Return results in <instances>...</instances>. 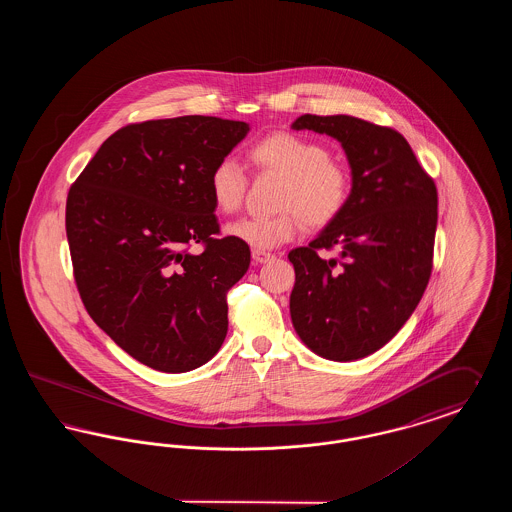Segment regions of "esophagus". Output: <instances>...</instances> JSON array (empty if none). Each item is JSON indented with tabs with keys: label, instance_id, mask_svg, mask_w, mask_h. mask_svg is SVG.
I'll list each match as a JSON object with an SVG mask.
<instances>
[{
	"label": "esophagus",
	"instance_id": "obj_1",
	"mask_svg": "<svg viewBox=\"0 0 512 512\" xmlns=\"http://www.w3.org/2000/svg\"><path fill=\"white\" fill-rule=\"evenodd\" d=\"M251 257H253V261H255V263H261V265L274 259V255H272V253H268V251H259V249H253V251H251Z\"/></svg>",
	"mask_w": 512,
	"mask_h": 512
}]
</instances>
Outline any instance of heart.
I'll list each match as a JSON object with an SVG mask.
<instances>
[{"instance_id":"b5f03b06","label":"heart","mask_w":512,"mask_h":512,"mask_svg":"<svg viewBox=\"0 0 512 512\" xmlns=\"http://www.w3.org/2000/svg\"><path fill=\"white\" fill-rule=\"evenodd\" d=\"M251 159L261 171L284 178L274 217H245L226 224L236 242L265 251L293 240L303 220L320 228L338 219L349 201V176L322 144L290 132H276L257 142ZM247 178L240 163L222 157L209 174V194L220 213L230 215L244 201Z\"/></svg>"}]
</instances>
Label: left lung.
Instances as JSON below:
<instances>
[{
    "mask_svg": "<svg viewBox=\"0 0 512 512\" xmlns=\"http://www.w3.org/2000/svg\"><path fill=\"white\" fill-rule=\"evenodd\" d=\"M293 130L340 142L351 192L340 217L288 259L293 328L318 357L349 363L372 355L413 315L432 272L438 224L434 180L395 130L349 115H303ZM339 249L336 260L318 248Z\"/></svg>",
    "mask_w": 512,
    "mask_h": 512,
    "instance_id": "left-lung-1",
    "label": "left lung"
}]
</instances>
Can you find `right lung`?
Wrapping results in <instances>:
<instances>
[{
	"instance_id": "1",
	"label": "right lung",
	"mask_w": 512,
	"mask_h": 512,
	"mask_svg": "<svg viewBox=\"0 0 512 512\" xmlns=\"http://www.w3.org/2000/svg\"><path fill=\"white\" fill-rule=\"evenodd\" d=\"M249 124L188 115L109 136L67 197L74 280L88 315L159 372L209 363L228 332L226 292L249 245L219 234L209 174ZM204 245L194 254L189 247Z\"/></svg>"
}]
</instances>
